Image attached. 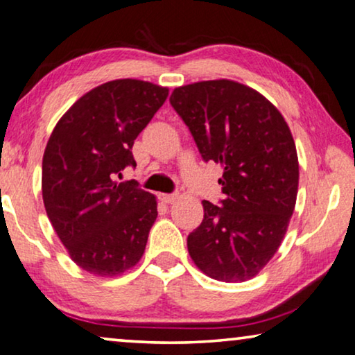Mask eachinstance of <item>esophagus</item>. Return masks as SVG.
Listing matches in <instances>:
<instances>
[{"instance_id":"34e87169","label":"esophagus","mask_w":355,"mask_h":355,"mask_svg":"<svg viewBox=\"0 0 355 355\" xmlns=\"http://www.w3.org/2000/svg\"><path fill=\"white\" fill-rule=\"evenodd\" d=\"M159 199H161L164 204H172V202H175L177 199H178V194H161V196H159Z\"/></svg>"}]
</instances>
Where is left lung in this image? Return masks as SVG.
Returning <instances> with one entry per match:
<instances>
[{"mask_svg":"<svg viewBox=\"0 0 355 355\" xmlns=\"http://www.w3.org/2000/svg\"><path fill=\"white\" fill-rule=\"evenodd\" d=\"M171 104L206 162L223 167L220 206L202 201L188 234L199 270L218 282L256 277L282 244L296 206L299 162L291 130L273 104L233 80L173 89Z\"/></svg>","mask_w":355,"mask_h":355,"instance_id":"left-lung-1","label":"left lung"}]
</instances>
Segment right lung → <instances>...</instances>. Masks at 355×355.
<instances>
[{
  "label": "right lung",
  "instance_id": "1",
  "mask_svg": "<svg viewBox=\"0 0 355 355\" xmlns=\"http://www.w3.org/2000/svg\"><path fill=\"white\" fill-rule=\"evenodd\" d=\"M168 89L122 78L83 94L56 123L43 154L42 191L48 218L69 256L98 277L137 266L157 217L154 194L135 180L132 148Z\"/></svg>",
  "mask_w": 355,
  "mask_h": 355
}]
</instances>
